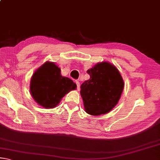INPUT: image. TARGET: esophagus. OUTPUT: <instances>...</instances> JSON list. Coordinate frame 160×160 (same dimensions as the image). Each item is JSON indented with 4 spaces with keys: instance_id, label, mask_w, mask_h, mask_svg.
Segmentation results:
<instances>
[{
    "instance_id": "34e87169",
    "label": "esophagus",
    "mask_w": 160,
    "mask_h": 160,
    "mask_svg": "<svg viewBox=\"0 0 160 160\" xmlns=\"http://www.w3.org/2000/svg\"><path fill=\"white\" fill-rule=\"evenodd\" d=\"M75 83H76V85H77V89H78V91H80V82H79V81H78V80H75Z\"/></svg>"
}]
</instances>
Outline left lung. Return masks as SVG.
<instances>
[{
    "mask_svg": "<svg viewBox=\"0 0 160 160\" xmlns=\"http://www.w3.org/2000/svg\"><path fill=\"white\" fill-rule=\"evenodd\" d=\"M90 79L80 86V95L85 112L92 116L109 112L120 99L123 90V78L116 67L102 62L89 69Z\"/></svg>",
    "mask_w": 160,
    "mask_h": 160,
    "instance_id": "obj_1",
    "label": "left lung"
}]
</instances>
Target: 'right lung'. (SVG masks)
I'll list each match as a JSON object with an SVG mask.
<instances>
[{"label": "right lung", "mask_w": 160, "mask_h": 160, "mask_svg": "<svg viewBox=\"0 0 160 160\" xmlns=\"http://www.w3.org/2000/svg\"><path fill=\"white\" fill-rule=\"evenodd\" d=\"M71 79L61 75V68L53 62H46L34 72L30 92L37 104L46 109L56 107L70 91L76 89Z\"/></svg>", "instance_id": "add662e5"}]
</instances>
